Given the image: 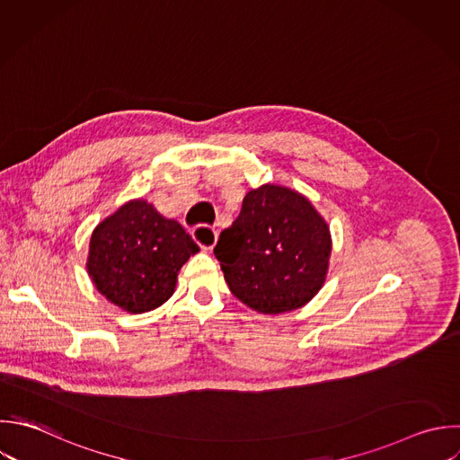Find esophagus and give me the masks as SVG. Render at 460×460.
<instances>
[{
  "mask_svg": "<svg viewBox=\"0 0 460 460\" xmlns=\"http://www.w3.org/2000/svg\"><path fill=\"white\" fill-rule=\"evenodd\" d=\"M192 235L196 239V243L203 248V250H212L217 243V230L208 226V225H198L194 230H192Z\"/></svg>",
  "mask_w": 460,
  "mask_h": 460,
  "instance_id": "34e87169",
  "label": "esophagus"
}]
</instances>
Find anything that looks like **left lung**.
<instances>
[{
    "instance_id": "8db88e82",
    "label": "left lung",
    "mask_w": 460,
    "mask_h": 460,
    "mask_svg": "<svg viewBox=\"0 0 460 460\" xmlns=\"http://www.w3.org/2000/svg\"><path fill=\"white\" fill-rule=\"evenodd\" d=\"M214 255L234 296L279 314L305 305L323 286L331 234L305 196L266 183L244 196Z\"/></svg>"
}]
</instances>
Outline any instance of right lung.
<instances>
[{"mask_svg":"<svg viewBox=\"0 0 460 460\" xmlns=\"http://www.w3.org/2000/svg\"><path fill=\"white\" fill-rule=\"evenodd\" d=\"M198 252L178 221L133 199L97 225L86 268L110 302L128 313H146L172 296L178 271Z\"/></svg>","mask_w":460,"mask_h":460,"instance_id":"add662e5","label":"right lung"}]
</instances>
